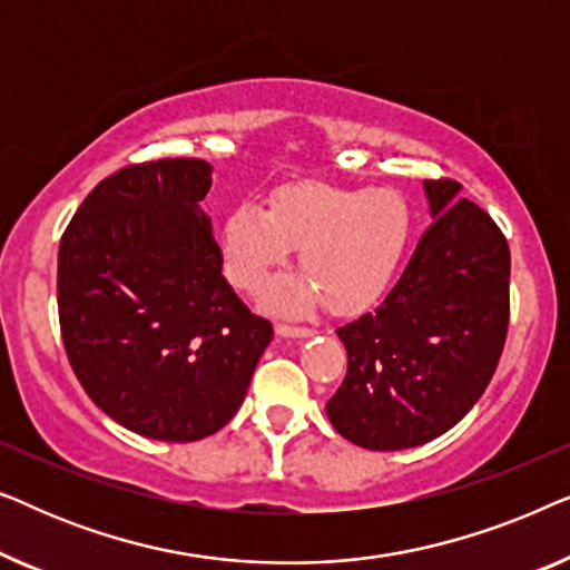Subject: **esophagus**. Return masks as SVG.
I'll return each instance as SVG.
<instances>
[{"mask_svg":"<svg viewBox=\"0 0 570 570\" xmlns=\"http://www.w3.org/2000/svg\"><path fill=\"white\" fill-rule=\"evenodd\" d=\"M279 337H311L314 330H308V326H295V324H277L275 326Z\"/></svg>","mask_w":570,"mask_h":570,"instance_id":"obj_1","label":"esophagus"}]
</instances>
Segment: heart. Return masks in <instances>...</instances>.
I'll list each match as a JSON object with an SVG mask.
<instances>
[{
    "label": "heart",
    "instance_id": "heart-1",
    "mask_svg": "<svg viewBox=\"0 0 570 570\" xmlns=\"http://www.w3.org/2000/svg\"><path fill=\"white\" fill-rule=\"evenodd\" d=\"M407 236V202L392 189L301 186L269 207L233 209L223 228L225 269L238 287L259 291L301 246L306 275L272 287L269 306L303 314L326 301L334 314H357L386 291Z\"/></svg>",
    "mask_w": 570,
    "mask_h": 570
}]
</instances>
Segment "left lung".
<instances>
[{"mask_svg":"<svg viewBox=\"0 0 570 570\" xmlns=\"http://www.w3.org/2000/svg\"><path fill=\"white\" fill-rule=\"evenodd\" d=\"M454 178L425 181L433 225L392 293L340 326L347 376L326 402L342 439L371 451L428 443L485 392L509 332V240Z\"/></svg>","mask_w":570,"mask_h":570,"instance_id":"1","label":"left lung"}]
</instances>
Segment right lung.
<instances>
[{
  "mask_svg": "<svg viewBox=\"0 0 570 570\" xmlns=\"http://www.w3.org/2000/svg\"><path fill=\"white\" fill-rule=\"evenodd\" d=\"M209 186L207 160L131 163L85 197L59 244L69 365L108 417L145 439L220 431L272 340L223 277L199 209Z\"/></svg>",
  "mask_w": 570,
  "mask_h": 570,
  "instance_id": "1",
  "label": "right lung"
}]
</instances>
